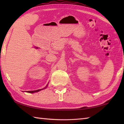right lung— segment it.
Returning a JSON list of instances; mask_svg holds the SVG:
<instances>
[{"mask_svg": "<svg viewBox=\"0 0 124 124\" xmlns=\"http://www.w3.org/2000/svg\"><path fill=\"white\" fill-rule=\"evenodd\" d=\"M47 86H48V84L46 86V87H45L44 88H42V89H38V90H35V91H26V92H27V93H36V92H39L41 90H43V89H46L47 88Z\"/></svg>", "mask_w": 124, "mask_h": 124, "instance_id": "obj_1", "label": "right lung"}]
</instances>
